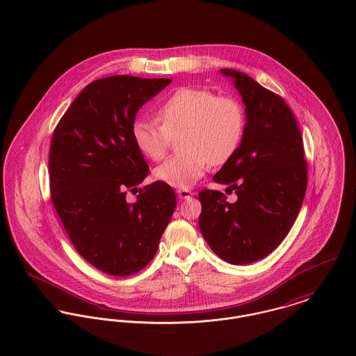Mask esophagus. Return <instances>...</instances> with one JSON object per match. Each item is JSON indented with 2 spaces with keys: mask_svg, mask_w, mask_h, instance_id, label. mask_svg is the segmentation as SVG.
Returning a JSON list of instances; mask_svg holds the SVG:
<instances>
[{
  "mask_svg": "<svg viewBox=\"0 0 356 356\" xmlns=\"http://www.w3.org/2000/svg\"><path fill=\"white\" fill-rule=\"evenodd\" d=\"M176 193H177V197L180 199H188V197L194 195V193L187 190V188H179V190H176Z\"/></svg>",
  "mask_w": 356,
  "mask_h": 356,
  "instance_id": "1",
  "label": "esophagus"
}]
</instances>
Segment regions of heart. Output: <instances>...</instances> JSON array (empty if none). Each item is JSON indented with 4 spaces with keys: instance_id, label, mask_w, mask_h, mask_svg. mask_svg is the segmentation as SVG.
Returning <instances> with one entry per match:
<instances>
[{
    "instance_id": "1",
    "label": "heart",
    "mask_w": 356,
    "mask_h": 356,
    "mask_svg": "<svg viewBox=\"0 0 356 356\" xmlns=\"http://www.w3.org/2000/svg\"><path fill=\"white\" fill-rule=\"evenodd\" d=\"M159 122L139 120L132 127L136 147L147 159L159 161L173 138L181 152L161 163L156 179L172 187L188 188L203 176L209 165L220 166L236 153L245 113L232 95H216L202 87H180L157 109Z\"/></svg>"
}]
</instances>
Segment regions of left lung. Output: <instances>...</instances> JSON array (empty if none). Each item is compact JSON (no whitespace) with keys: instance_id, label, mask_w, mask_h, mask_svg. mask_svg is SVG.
Listing matches in <instances>:
<instances>
[{"instance_id":"left-lung-1","label":"left lung","mask_w":356,"mask_h":356,"mask_svg":"<svg viewBox=\"0 0 356 356\" xmlns=\"http://www.w3.org/2000/svg\"><path fill=\"white\" fill-rule=\"evenodd\" d=\"M235 79L247 122L236 153L213 180L235 191L229 203L220 191L199 193V229L210 248L232 265L268 257L291 231L307 188L303 139L285 101L245 74L221 70Z\"/></svg>"}]
</instances>
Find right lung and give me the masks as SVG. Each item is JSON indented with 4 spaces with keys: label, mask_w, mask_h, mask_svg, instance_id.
Here are the masks:
<instances>
[{
    "label": "right lung",
    "mask_w": 356,
    "mask_h": 356,
    "mask_svg": "<svg viewBox=\"0 0 356 356\" xmlns=\"http://www.w3.org/2000/svg\"><path fill=\"white\" fill-rule=\"evenodd\" d=\"M170 79L115 75L87 84L54 128L49 152L53 206L80 255L112 276H131L156 255L176 207L173 188L149 175L132 127Z\"/></svg>",
    "instance_id": "right-lung-1"
}]
</instances>
